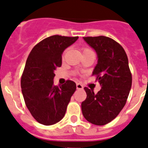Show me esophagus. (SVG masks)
I'll use <instances>...</instances> for the list:
<instances>
[{"mask_svg": "<svg viewBox=\"0 0 148 148\" xmlns=\"http://www.w3.org/2000/svg\"><path fill=\"white\" fill-rule=\"evenodd\" d=\"M77 90H82L83 89V86L80 83H77Z\"/></svg>", "mask_w": 148, "mask_h": 148, "instance_id": "1", "label": "esophagus"}]
</instances>
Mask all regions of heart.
<instances>
[{"mask_svg": "<svg viewBox=\"0 0 148 148\" xmlns=\"http://www.w3.org/2000/svg\"><path fill=\"white\" fill-rule=\"evenodd\" d=\"M90 51V49H88V48H84V49H83V52H86V51ZM64 54H65V52L63 53L62 56H64Z\"/></svg>", "mask_w": 148, "mask_h": 148, "instance_id": "heart-1", "label": "heart"}]
</instances>
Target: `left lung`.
Here are the masks:
<instances>
[{"label": "left lung", "mask_w": 148, "mask_h": 148, "mask_svg": "<svg viewBox=\"0 0 148 148\" xmlns=\"http://www.w3.org/2000/svg\"><path fill=\"white\" fill-rule=\"evenodd\" d=\"M96 51L98 62L93 71L101 89L97 94L85 87L87 97L81 104L87 121L105 125L114 119L125 106L132 85V75L125 51L119 43L105 36L84 37Z\"/></svg>", "instance_id": "1"}]
</instances>
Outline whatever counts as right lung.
Returning a JSON list of instances; mask_svg holds the SVG:
<instances>
[{"instance_id":"right-lung-1","label":"right lung","mask_w":148,"mask_h":148,"mask_svg":"<svg viewBox=\"0 0 148 148\" xmlns=\"http://www.w3.org/2000/svg\"><path fill=\"white\" fill-rule=\"evenodd\" d=\"M79 37L53 35L35 45L29 54L21 77L25 103L37 122L51 125L60 122L66 112L76 83L67 80L54 86V71L62 65V54Z\"/></svg>"}]
</instances>
